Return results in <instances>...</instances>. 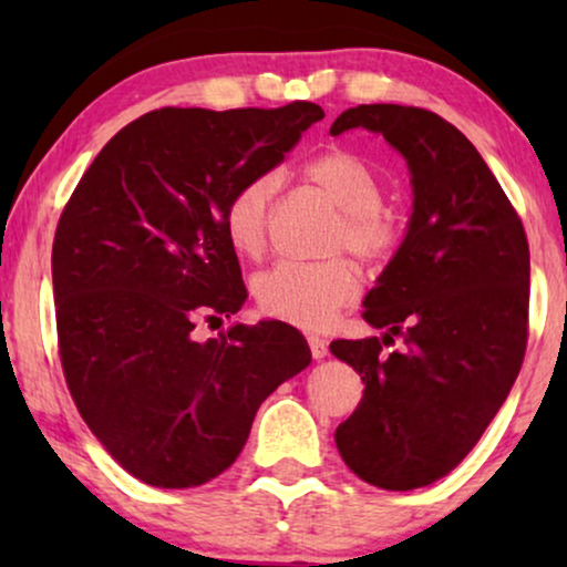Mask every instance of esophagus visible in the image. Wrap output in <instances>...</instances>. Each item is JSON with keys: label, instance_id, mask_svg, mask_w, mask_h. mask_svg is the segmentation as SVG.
Masks as SVG:
<instances>
[{"label": "esophagus", "instance_id": "obj_1", "mask_svg": "<svg viewBox=\"0 0 567 567\" xmlns=\"http://www.w3.org/2000/svg\"><path fill=\"white\" fill-rule=\"evenodd\" d=\"M307 343H309V351H312V359L320 361V359H324V355H328V340H324V338L315 336V332H309Z\"/></svg>", "mask_w": 567, "mask_h": 567}]
</instances>
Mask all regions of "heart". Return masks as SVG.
Here are the masks:
<instances>
[{
    "label": "heart",
    "instance_id": "b5f03b06",
    "mask_svg": "<svg viewBox=\"0 0 567 567\" xmlns=\"http://www.w3.org/2000/svg\"><path fill=\"white\" fill-rule=\"evenodd\" d=\"M307 181L322 188L343 212L330 250H351L377 262L398 239L394 224L382 212L384 185L369 162L346 150L322 152L305 165ZM278 188L276 173H260L237 185L224 206V235L245 258H258L268 245L270 206ZM361 276L348 258L320 262L281 260L252 281L260 312L299 328H322L359 297Z\"/></svg>",
    "mask_w": 567,
    "mask_h": 567
}]
</instances>
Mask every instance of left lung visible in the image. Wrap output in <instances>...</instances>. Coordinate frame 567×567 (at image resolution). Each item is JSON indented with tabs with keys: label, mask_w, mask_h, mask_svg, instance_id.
I'll list each match as a JSON object with an SVG mask.
<instances>
[{
	"label": "left lung",
	"mask_w": 567,
	"mask_h": 567,
	"mask_svg": "<svg viewBox=\"0 0 567 567\" xmlns=\"http://www.w3.org/2000/svg\"><path fill=\"white\" fill-rule=\"evenodd\" d=\"M348 128L382 134L405 157L413 216L363 299V320L384 338L330 343L367 384L336 444L361 480L413 491L472 452L516 382L529 338V243L491 167L441 115L359 105L330 134Z\"/></svg>",
	"instance_id": "obj_1"
}]
</instances>
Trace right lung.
Instances as JSON below:
<instances>
[{"mask_svg": "<svg viewBox=\"0 0 567 567\" xmlns=\"http://www.w3.org/2000/svg\"><path fill=\"white\" fill-rule=\"evenodd\" d=\"M324 118L284 107H162L103 146L61 212L53 299L66 386L107 454L154 487H196L243 452L260 402L309 367L291 324H231L196 340L198 320L245 305L224 206L281 165Z\"/></svg>", "mask_w": 567, "mask_h": 567, "instance_id": "add662e5", "label": "right lung"}]
</instances>
